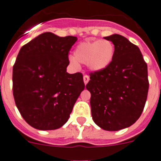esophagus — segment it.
<instances>
[{
  "mask_svg": "<svg viewBox=\"0 0 161 161\" xmlns=\"http://www.w3.org/2000/svg\"><path fill=\"white\" fill-rule=\"evenodd\" d=\"M89 80H90L89 76H87V75H84L83 81H84V84H85V85H86V84H87V82H89Z\"/></svg>",
  "mask_w": 161,
  "mask_h": 161,
  "instance_id": "obj_1",
  "label": "esophagus"
}]
</instances>
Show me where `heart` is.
Returning <instances> with one entry per match:
<instances>
[{"label": "heart", "mask_w": 161, "mask_h": 161, "mask_svg": "<svg viewBox=\"0 0 161 161\" xmlns=\"http://www.w3.org/2000/svg\"><path fill=\"white\" fill-rule=\"evenodd\" d=\"M115 56V46L109 40L102 39L81 42L74 50V57H70V64L79 67V63L86 64L93 72L102 71L112 63Z\"/></svg>", "instance_id": "heart-1"}]
</instances>
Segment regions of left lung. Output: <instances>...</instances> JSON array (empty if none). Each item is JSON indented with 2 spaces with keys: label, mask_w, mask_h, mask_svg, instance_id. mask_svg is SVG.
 <instances>
[{
  "label": "left lung",
  "mask_w": 161,
  "mask_h": 161,
  "mask_svg": "<svg viewBox=\"0 0 161 161\" xmlns=\"http://www.w3.org/2000/svg\"><path fill=\"white\" fill-rule=\"evenodd\" d=\"M104 39L114 44V59L107 69L90 75L86 88L94 122L106 131H119L141 115L148 91L147 66L138 46L124 36Z\"/></svg>",
  "instance_id": "obj_1"
}]
</instances>
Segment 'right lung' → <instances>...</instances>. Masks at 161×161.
Instances as JSON below:
<instances>
[{
	"instance_id": "add662e5",
	"label": "right lung",
	"mask_w": 161,
	"mask_h": 161,
	"mask_svg": "<svg viewBox=\"0 0 161 161\" xmlns=\"http://www.w3.org/2000/svg\"><path fill=\"white\" fill-rule=\"evenodd\" d=\"M77 40L46 32L17 54L13 68L14 100L23 119L36 129L63 127L85 88L82 74L66 72L68 53Z\"/></svg>"
}]
</instances>
